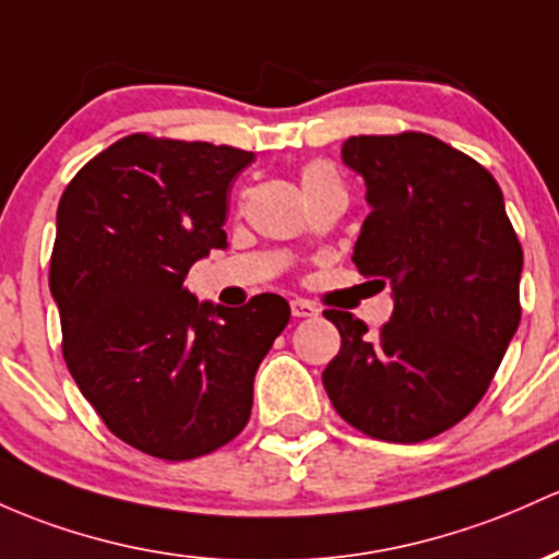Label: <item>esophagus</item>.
I'll list each match as a JSON object with an SVG mask.
<instances>
[{
    "label": "esophagus",
    "mask_w": 559,
    "mask_h": 559,
    "mask_svg": "<svg viewBox=\"0 0 559 559\" xmlns=\"http://www.w3.org/2000/svg\"><path fill=\"white\" fill-rule=\"evenodd\" d=\"M292 316L294 318H312L318 316V308L308 299H292Z\"/></svg>",
    "instance_id": "esophagus-1"
}]
</instances>
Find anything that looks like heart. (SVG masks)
I'll use <instances>...</instances> for the list:
<instances>
[{"label":"heart","instance_id":"1","mask_svg":"<svg viewBox=\"0 0 559 559\" xmlns=\"http://www.w3.org/2000/svg\"><path fill=\"white\" fill-rule=\"evenodd\" d=\"M329 186H340V180H336V171L331 169L326 162H310L308 167L302 169L305 193H312V190L329 188Z\"/></svg>","mask_w":559,"mask_h":559}]
</instances>
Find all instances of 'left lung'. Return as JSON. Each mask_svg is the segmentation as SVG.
I'll list each match as a JSON object with an SVG mask.
<instances>
[{
	"label": "left lung",
	"instance_id": "left-lung-1",
	"mask_svg": "<svg viewBox=\"0 0 559 559\" xmlns=\"http://www.w3.org/2000/svg\"><path fill=\"white\" fill-rule=\"evenodd\" d=\"M342 162L371 206L353 262L395 310L377 334L323 312L342 336L323 388L369 438L421 443L486 395L520 323L523 247L493 175L432 134H358Z\"/></svg>",
	"mask_w": 559,
	"mask_h": 559
}]
</instances>
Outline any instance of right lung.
<instances>
[{
    "mask_svg": "<svg viewBox=\"0 0 559 559\" xmlns=\"http://www.w3.org/2000/svg\"><path fill=\"white\" fill-rule=\"evenodd\" d=\"M254 153L130 134L76 171L58 204L50 292L63 358L119 440L188 462L230 443L289 302H199L193 262L228 247L230 182Z\"/></svg>",
    "mask_w": 559,
    "mask_h": 559,
    "instance_id": "obj_1",
    "label": "right lung"
}]
</instances>
